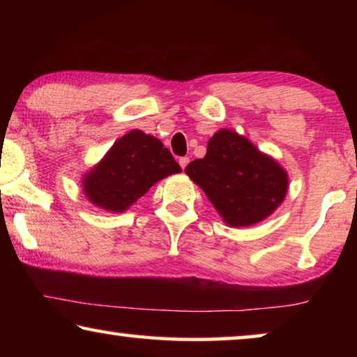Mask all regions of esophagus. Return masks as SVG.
I'll list each match as a JSON object with an SVG mask.
<instances>
[{
  "label": "esophagus",
  "instance_id": "obj_1",
  "mask_svg": "<svg viewBox=\"0 0 357 357\" xmlns=\"http://www.w3.org/2000/svg\"><path fill=\"white\" fill-rule=\"evenodd\" d=\"M189 162H190L189 157H181V159H179V165H181V168H183V170H184V168L187 167V164H189Z\"/></svg>",
  "mask_w": 357,
  "mask_h": 357
}]
</instances>
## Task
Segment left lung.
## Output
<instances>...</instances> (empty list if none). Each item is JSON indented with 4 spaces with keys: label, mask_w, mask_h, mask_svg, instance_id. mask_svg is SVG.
<instances>
[{
    "label": "left lung",
    "mask_w": 357,
    "mask_h": 357,
    "mask_svg": "<svg viewBox=\"0 0 357 357\" xmlns=\"http://www.w3.org/2000/svg\"><path fill=\"white\" fill-rule=\"evenodd\" d=\"M228 227L263 222L285 200L288 173L249 138L220 129L209 138L206 155L185 167Z\"/></svg>",
    "instance_id": "obj_1"
}]
</instances>
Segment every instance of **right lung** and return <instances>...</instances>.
Instances as JSON below:
<instances>
[{
  "label": "right lung",
  "instance_id": "1",
  "mask_svg": "<svg viewBox=\"0 0 357 357\" xmlns=\"http://www.w3.org/2000/svg\"><path fill=\"white\" fill-rule=\"evenodd\" d=\"M181 167L159 138L130 130L118 138L105 155L82 178L83 193L108 213H124L151 187Z\"/></svg>",
  "mask_w": 357,
  "mask_h": 357
}]
</instances>
